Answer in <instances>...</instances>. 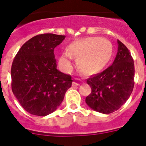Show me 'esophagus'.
Listing matches in <instances>:
<instances>
[{
  "instance_id": "obj_1",
  "label": "esophagus",
  "mask_w": 146,
  "mask_h": 146,
  "mask_svg": "<svg viewBox=\"0 0 146 146\" xmlns=\"http://www.w3.org/2000/svg\"><path fill=\"white\" fill-rule=\"evenodd\" d=\"M82 82V80L81 79H74V80H73V86H77V85H79V84H80V82Z\"/></svg>"
}]
</instances>
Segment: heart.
<instances>
[{
    "label": "heart",
    "instance_id": "obj_1",
    "mask_svg": "<svg viewBox=\"0 0 146 146\" xmlns=\"http://www.w3.org/2000/svg\"><path fill=\"white\" fill-rule=\"evenodd\" d=\"M113 54L110 41L99 36H91L74 41L68 46L59 58V65L64 70L70 68L73 56L82 73L93 75L99 73L109 64Z\"/></svg>",
    "mask_w": 146,
    "mask_h": 146
}]
</instances>
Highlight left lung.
I'll list each match as a JSON object with an SVG mask.
<instances>
[{
    "label": "left lung",
    "mask_w": 146,
    "mask_h": 146,
    "mask_svg": "<svg viewBox=\"0 0 146 146\" xmlns=\"http://www.w3.org/2000/svg\"><path fill=\"white\" fill-rule=\"evenodd\" d=\"M118 52L111 66L87 79L92 92L85 98L94 111L110 114L128 100L134 87V62L128 48L118 40Z\"/></svg>",
    "instance_id": "8db88e82"
}]
</instances>
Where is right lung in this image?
<instances>
[{"mask_svg": "<svg viewBox=\"0 0 146 146\" xmlns=\"http://www.w3.org/2000/svg\"><path fill=\"white\" fill-rule=\"evenodd\" d=\"M64 35L39 34L28 40L15 55L11 67L12 91L30 114L46 116L57 110L67 89L71 76L57 69L54 48Z\"/></svg>", "mask_w": 146, "mask_h": 146, "instance_id": "obj_1", "label": "right lung"}]
</instances>
